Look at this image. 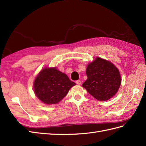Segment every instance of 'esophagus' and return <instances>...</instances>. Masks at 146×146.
I'll return each instance as SVG.
<instances>
[{
	"label": "esophagus",
	"instance_id": "1",
	"mask_svg": "<svg viewBox=\"0 0 146 146\" xmlns=\"http://www.w3.org/2000/svg\"><path fill=\"white\" fill-rule=\"evenodd\" d=\"M76 83L77 85H81V83H82V82L80 81V80H76Z\"/></svg>",
	"mask_w": 146,
	"mask_h": 146
}]
</instances>
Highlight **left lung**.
Instances as JSON below:
<instances>
[{
    "instance_id": "left-lung-1",
    "label": "left lung",
    "mask_w": 146,
    "mask_h": 146,
    "mask_svg": "<svg viewBox=\"0 0 146 146\" xmlns=\"http://www.w3.org/2000/svg\"><path fill=\"white\" fill-rule=\"evenodd\" d=\"M86 74L88 78L82 86L97 100H109L120 88L119 71L112 63L104 59L98 57L90 63Z\"/></svg>"
}]
</instances>
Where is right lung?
I'll return each instance as SVG.
<instances>
[{
  "instance_id": "add662e5",
  "label": "right lung",
  "mask_w": 146,
  "mask_h": 146,
  "mask_svg": "<svg viewBox=\"0 0 146 146\" xmlns=\"http://www.w3.org/2000/svg\"><path fill=\"white\" fill-rule=\"evenodd\" d=\"M75 83L55 68H44L35 79V93L40 100L46 104L60 102Z\"/></svg>"
}]
</instances>
